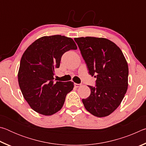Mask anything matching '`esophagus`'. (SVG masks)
Segmentation results:
<instances>
[{
	"label": "esophagus",
	"instance_id": "1",
	"mask_svg": "<svg viewBox=\"0 0 146 146\" xmlns=\"http://www.w3.org/2000/svg\"><path fill=\"white\" fill-rule=\"evenodd\" d=\"M74 86H75V88H79L80 86V84H76V83H75L74 84Z\"/></svg>",
	"mask_w": 146,
	"mask_h": 146
}]
</instances>
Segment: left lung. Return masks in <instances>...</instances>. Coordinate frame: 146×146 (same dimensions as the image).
<instances>
[{
  "mask_svg": "<svg viewBox=\"0 0 146 146\" xmlns=\"http://www.w3.org/2000/svg\"><path fill=\"white\" fill-rule=\"evenodd\" d=\"M87 64L89 73L97 78L96 87L88 86L91 94L82 99L85 108L97 117L114 111L122 102L128 86V65L122 51L105 38H75Z\"/></svg>",
  "mask_w": 146,
  "mask_h": 146,
  "instance_id": "obj_1",
  "label": "left lung"
}]
</instances>
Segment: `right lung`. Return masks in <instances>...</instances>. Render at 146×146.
I'll return each instance as SVG.
<instances>
[{
	"mask_svg": "<svg viewBox=\"0 0 146 146\" xmlns=\"http://www.w3.org/2000/svg\"><path fill=\"white\" fill-rule=\"evenodd\" d=\"M77 46L65 36H44L33 42L22 56L18 73L24 98L35 111L50 116L60 111L73 82H54L55 69L60 66L63 54Z\"/></svg>",
	"mask_w": 146,
	"mask_h": 146,
	"instance_id": "obj_1",
	"label": "right lung"
}]
</instances>
